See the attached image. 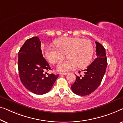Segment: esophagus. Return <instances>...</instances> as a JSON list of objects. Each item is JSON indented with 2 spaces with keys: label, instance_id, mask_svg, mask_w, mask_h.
Returning <instances> with one entry per match:
<instances>
[{
  "label": "esophagus",
  "instance_id": "obj_1",
  "mask_svg": "<svg viewBox=\"0 0 123 123\" xmlns=\"http://www.w3.org/2000/svg\"><path fill=\"white\" fill-rule=\"evenodd\" d=\"M68 74V73H67V72H61L60 73V75H66Z\"/></svg>",
  "mask_w": 123,
  "mask_h": 123
}]
</instances>
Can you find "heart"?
<instances>
[{"label": "heart", "instance_id": "obj_1", "mask_svg": "<svg viewBox=\"0 0 123 123\" xmlns=\"http://www.w3.org/2000/svg\"><path fill=\"white\" fill-rule=\"evenodd\" d=\"M56 47H46L44 55L48 61L52 64L58 63L65 57V61L60 62L57 70L65 72L72 70L78 66L84 68L92 60L94 47L90 41L79 37H62L54 42Z\"/></svg>", "mask_w": 123, "mask_h": 123}]
</instances>
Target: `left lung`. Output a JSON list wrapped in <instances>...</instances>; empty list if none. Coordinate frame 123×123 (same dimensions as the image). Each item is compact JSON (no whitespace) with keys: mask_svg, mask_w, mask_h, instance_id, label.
Returning <instances> with one entry per match:
<instances>
[{"mask_svg":"<svg viewBox=\"0 0 123 123\" xmlns=\"http://www.w3.org/2000/svg\"><path fill=\"white\" fill-rule=\"evenodd\" d=\"M95 43L96 59L84 70L82 76L76 75V79L71 86L72 91L78 95L85 96L94 92L99 86L106 71L108 62L105 49L100 43Z\"/></svg>","mask_w":123,"mask_h":123,"instance_id":"1","label":"left lung"}]
</instances>
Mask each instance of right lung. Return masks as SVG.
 <instances>
[{
	"label": "right lung",
	"mask_w": 123,
	"mask_h": 123,
	"mask_svg": "<svg viewBox=\"0 0 123 123\" xmlns=\"http://www.w3.org/2000/svg\"><path fill=\"white\" fill-rule=\"evenodd\" d=\"M41 47L39 38L33 37L25 41L18 52L20 80L27 89L37 95L49 91L58 77V74L45 72L52 69L43 58Z\"/></svg>",
	"instance_id": "add662e5"
}]
</instances>
